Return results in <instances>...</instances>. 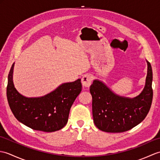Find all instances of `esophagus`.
Listing matches in <instances>:
<instances>
[{"label": "esophagus", "instance_id": "34e87169", "mask_svg": "<svg viewBox=\"0 0 160 160\" xmlns=\"http://www.w3.org/2000/svg\"><path fill=\"white\" fill-rule=\"evenodd\" d=\"M82 84L84 87H89L92 82V77L90 75L87 74L82 78Z\"/></svg>", "mask_w": 160, "mask_h": 160}]
</instances>
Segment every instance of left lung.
I'll return each instance as SVG.
<instances>
[{"label":"left lung","instance_id":"8db88e82","mask_svg":"<svg viewBox=\"0 0 160 160\" xmlns=\"http://www.w3.org/2000/svg\"><path fill=\"white\" fill-rule=\"evenodd\" d=\"M147 61L148 72L144 90L132 99L114 94L99 80L90 87L92 96L94 124L107 132H122L130 130L144 120L150 110L152 96V71Z\"/></svg>","mask_w":160,"mask_h":160}]
</instances>
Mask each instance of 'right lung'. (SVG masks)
<instances>
[{
  "label": "right lung",
  "mask_w": 160,
  "mask_h": 160,
  "mask_svg": "<svg viewBox=\"0 0 160 160\" xmlns=\"http://www.w3.org/2000/svg\"><path fill=\"white\" fill-rule=\"evenodd\" d=\"M14 63L8 75L7 97L12 113L19 122L33 130L53 132L67 123L70 108L82 91L80 79L62 84L40 98H26L15 89L12 76Z\"/></svg>",
  "instance_id": "obj_1"
}]
</instances>
